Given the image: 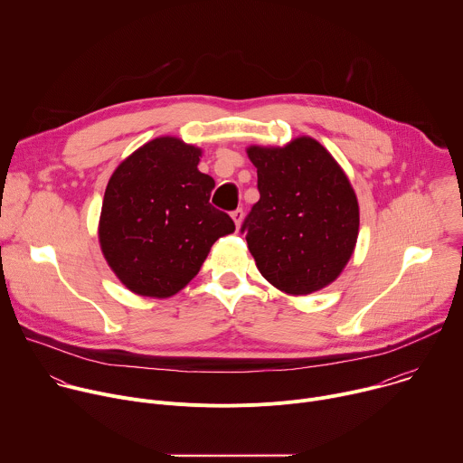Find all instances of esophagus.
I'll use <instances>...</instances> for the list:
<instances>
[{"label":"esophagus","instance_id":"obj_1","mask_svg":"<svg viewBox=\"0 0 463 463\" xmlns=\"http://www.w3.org/2000/svg\"><path fill=\"white\" fill-rule=\"evenodd\" d=\"M232 220H234V223H236V227H240L241 225V222H243V211L241 209H236V211H232Z\"/></svg>","mask_w":463,"mask_h":463}]
</instances>
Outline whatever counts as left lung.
<instances>
[{
	"label": "left lung",
	"instance_id": "1",
	"mask_svg": "<svg viewBox=\"0 0 463 463\" xmlns=\"http://www.w3.org/2000/svg\"><path fill=\"white\" fill-rule=\"evenodd\" d=\"M260 200L241 232L261 277L288 295L332 284L359 234L355 192L318 141L298 137L282 148L249 146Z\"/></svg>",
	"mask_w": 463,
	"mask_h": 463
}]
</instances>
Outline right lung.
<instances>
[{
  "mask_svg": "<svg viewBox=\"0 0 463 463\" xmlns=\"http://www.w3.org/2000/svg\"><path fill=\"white\" fill-rule=\"evenodd\" d=\"M202 150L157 137L126 157L108 181L99 241L108 266L136 295L166 298L202 269L213 243L234 232L209 200L214 179Z\"/></svg>",
  "mask_w": 463,
  "mask_h": 463,
  "instance_id": "obj_1",
  "label": "right lung"
}]
</instances>
